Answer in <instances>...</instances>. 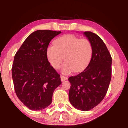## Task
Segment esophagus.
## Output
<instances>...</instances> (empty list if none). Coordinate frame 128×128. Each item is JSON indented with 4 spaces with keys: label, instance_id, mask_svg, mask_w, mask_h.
Here are the masks:
<instances>
[{
    "label": "esophagus",
    "instance_id": "1",
    "mask_svg": "<svg viewBox=\"0 0 128 128\" xmlns=\"http://www.w3.org/2000/svg\"><path fill=\"white\" fill-rule=\"evenodd\" d=\"M60 78H61L62 81H66V80L68 79V77H66V76H64L61 75V76H60Z\"/></svg>",
    "mask_w": 128,
    "mask_h": 128
}]
</instances>
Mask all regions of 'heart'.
I'll return each instance as SVG.
<instances>
[{
    "label": "heart",
    "instance_id": "1",
    "mask_svg": "<svg viewBox=\"0 0 128 128\" xmlns=\"http://www.w3.org/2000/svg\"><path fill=\"white\" fill-rule=\"evenodd\" d=\"M92 45L86 38L80 39L73 34H66L54 41V46L47 48V59L54 68H60L64 60L62 72L68 74L73 70H84L89 63L92 55Z\"/></svg>",
    "mask_w": 128,
    "mask_h": 128
}]
</instances>
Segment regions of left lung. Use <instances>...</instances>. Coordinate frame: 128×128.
<instances>
[{
    "label": "left lung",
    "instance_id": "obj_1",
    "mask_svg": "<svg viewBox=\"0 0 128 128\" xmlns=\"http://www.w3.org/2000/svg\"><path fill=\"white\" fill-rule=\"evenodd\" d=\"M84 34L92 43V57L83 72L68 78L69 99L76 108L87 111L98 105L107 94L111 79L112 58L98 35L91 32Z\"/></svg>",
    "mask_w": 128,
    "mask_h": 128
}]
</instances>
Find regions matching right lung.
Returning <instances> with one entry per match:
<instances>
[{
    "mask_svg": "<svg viewBox=\"0 0 128 128\" xmlns=\"http://www.w3.org/2000/svg\"><path fill=\"white\" fill-rule=\"evenodd\" d=\"M61 33L36 30L28 36L14 55L12 76L15 92L31 110L38 111L50 105L54 90L62 84L46 54L52 39Z\"/></svg>",
    "mask_w": 128,
    "mask_h": 128,
    "instance_id": "right-lung-1",
    "label": "right lung"
}]
</instances>
